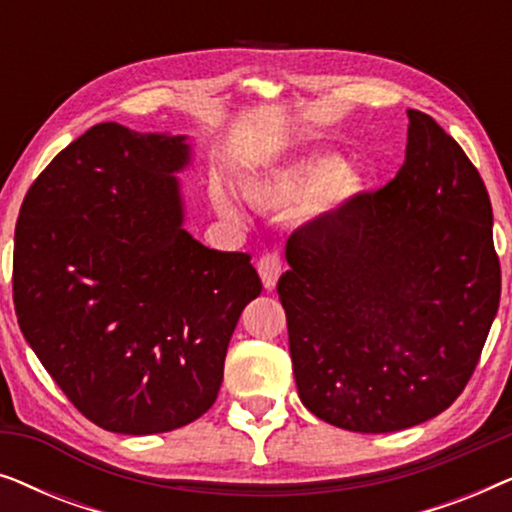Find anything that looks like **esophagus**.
<instances>
[{"instance_id": "34e87169", "label": "esophagus", "mask_w": 512, "mask_h": 512, "mask_svg": "<svg viewBox=\"0 0 512 512\" xmlns=\"http://www.w3.org/2000/svg\"><path fill=\"white\" fill-rule=\"evenodd\" d=\"M258 275H261L265 289H275L277 279L282 275V256L277 251H265L258 258Z\"/></svg>"}]
</instances>
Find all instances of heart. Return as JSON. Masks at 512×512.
<instances>
[{"label": "heart", "instance_id": "1", "mask_svg": "<svg viewBox=\"0 0 512 512\" xmlns=\"http://www.w3.org/2000/svg\"><path fill=\"white\" fill-rule=\"evenodd\" d=\"M242 191L258 207H286L293 202L319 198L324 205L333 207L342 200L352 198L359 191V179L352 172H345V163L335 156H314L298 163L284 165L242 181ZM214 205L230 221H240L242 212L237 202L223 191L212 188Z\"/></svg>", "mask_w": 512, "mask_h": 512}]
</instances>
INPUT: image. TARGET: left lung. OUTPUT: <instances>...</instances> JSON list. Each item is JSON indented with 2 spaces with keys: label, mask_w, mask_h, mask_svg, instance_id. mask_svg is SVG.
Segmentation results:
<instances>
[{
  "label": "left lung",
  "mask_w": 512,
  "mask_h": 512,
  "mask_svg": "<svg viewBox=\"0 0 512 512\" xmlns=\"http://www.w3.org/2000/svg\"><path fill=\"white\" fill-rule=\"evenodd\" d=\"M408 118L396 177L300 226L277 282L300 401L347 431H401L450 408L499 310L485 181L431 116Z\"/></svg>",
  "instance_id": "8db88e82"
}]
</instances>
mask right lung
Returning a JSON list of instances; mask_svg holds the SVG:
<instances>
[{
  "instance_id": "1",
  "label": "right lung",
  "mask_w": 512,
  "mask_h": 512,
  "mask_svg": "<svg viewBox=\"0 0 512 512\" xmlns=\"http://www.w3.org/2000/svg\"><path fill=\"white\" fill-rule=\"evenodd\" d=\"M188 158L184 135L93 125L20 207V331L74 408L114 433H165L205 415L237 319L263 289L249 254L181 228L174 172Z\"/></svg>"
}]
</instances>
